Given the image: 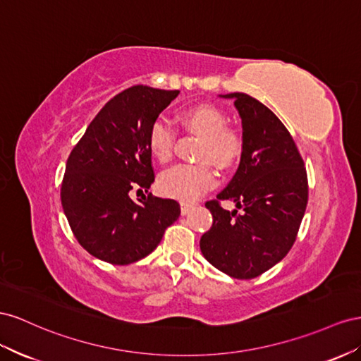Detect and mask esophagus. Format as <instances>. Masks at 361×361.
Returning a JSON list of instances; mask_svg holds the SVG:
<instances>
[{"label": "esophagus", "instance_id": "obj_1", "mask_svg": "<svg viewBox=\"0 0 361 361\" xmlns=\"http://www.w3.org/2000/svg\"><path fill=\"white\" fill-rule=\"evenodd\" d=\"M181 214H188L192 209H193V204L192 202H186V201H181Z\"/></svg>", "mask_w": 361, "mask_h": 361}]
</instances>
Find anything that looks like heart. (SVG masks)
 <instances>
[{
    "mask_svg": "<svg viewBox=\"0 0 361 361\" xmlns=\"http://www.w3.org/2000/svg\"><path fill=\"white\" fill-rule=\"evenodd\" d=\"M181 123L202 137L197 157L201 161L177 164L164 172L160 180V190L166 197L192 201L210 190L218 175L212 166L226 171L238 163L243 154L245 140L242 133L226 127L225 113L212 104H197L181 113ZM177 131L166 119L159 118L152 122L148 131V147L154 157L161 163H168L173 156Z\"/></svg>",
    "mask_w": 361,
    "mask_h": 361,
    "instance_id": "b5f03b06",
    "label": "heart"
}]
</instances>
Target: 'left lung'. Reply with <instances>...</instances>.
I'll list each match as a JSON object with an SVG mask.
<instances>
[{"mask_svg":"<svg viewBox=\"0 0 361 361\" xmlns=\"http://www.w3.org/2000/svg\"><path fill=\"white\" fill-rule=\"evenodd\" d=\"M245 140L240 164L216 200L205 202L212 228L200 248L216 269L238 280H251L281 262L293 246L308 201L304 160L284 123L255 98L234 92ZM230 199L243 212H228Z\"/></svg>","mask_w":361,"mask_h":361,"instance_id":"obj_1","label":"left lung"}]
</instances>
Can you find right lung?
Listing matches in <instances>:
<instances>
[{
    "label": "right lung",
    "instance_id": "obj_1",
    "mask_svg": "<svg viewBox=\"0 0 361 361\" xmlns=\"http://www.w3.org/2000/svg\"><path fill=\"white\" fill-rule=\"evenodd\" d=\"M178 94L143 85L122 90L69 154L61 207L78 243L102 262L122 266L143 259L178 219L175 200L152 193L137 202L130 198V190L148 192L154 183L148 131Z\"/></svg>",
    "mask_w": 361,
    "mask_h": 361
}]
</instances>
